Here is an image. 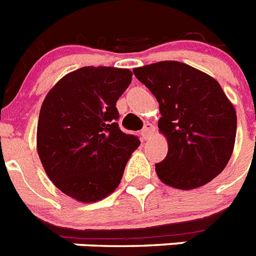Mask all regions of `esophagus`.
I'll return each instance as SVG.
<instances>
[{
    "mask_svg": "<svg viewBox=\"0 0 256 256\" xmlns=\"http://www.w3.org/2000/svg\"><path fill=\"white\" fill-rule=\"evenodd\" d=\"M154 132V124H146V126L143 128V130H142V136H143V139H144V140H147V139L151 138Z\"/></svg>",
    "mask_w": 256,
    "mask_h": 256,
    "instance_id": "obj_1",
    "label": "esophagus"
}]
</instances>
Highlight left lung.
<instances>
[{"instance_id": "1", "label": "left lung", "mask_w": 256, "mask_h": 256, "mask_svg": "<svg viewBox=\"0 0 256 256\" xmlns=\"http://www.w3.org/2000/svg\"><path fill=\"white\" fill-rule=\"evenodd\" d=\"M154 95L158 130L168 154L156 164L161 182L191 190L211 182L233 154L237 116L218 80L178 61H161L132 70Z\"/></svg>"}]
</instances>
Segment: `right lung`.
<instances>
[{"instance_id": "right-lung-1", "label": "right lung", "mask_w": 256, "mask_h": 256, "mask_svg": "<svg viewBox=\"0 0 256 256\" xmlns=\"http://www.w3.org/2000/svg\"><path fill=\"white\" fill-rule=\"evenodd\" d=\"M128 68L86 66L60 79L42 102L38 154L57 188L82 203L110 195L140 140L120 130L116 102L132 83Z\"/></svg>"}]
</instances>
